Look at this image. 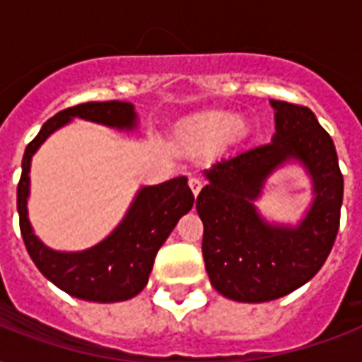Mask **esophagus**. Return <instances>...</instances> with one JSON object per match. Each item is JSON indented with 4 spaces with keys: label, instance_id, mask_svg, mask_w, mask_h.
<instances>
[{
    "label": "esophagus",
    "instance_id": "obj_1",
    "mask_svg": "<svg viewBox=\"0 0 362 362\" xmlns=\"http://www.w3.org/2000/svg\"><path fill=\"white\" fill-rule=\"evenodd\" d=\"M189 187H192L193 195L197 197L199 192L203 189V180H201V178H197V176H192V178H189Z\"/></svg>",
    "mask_w": 362,
    "mask_h": 362
}]
</instances>
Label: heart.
Wrapping results in <instances>:
<instances>
[{"mask_svg": "<svg viewBox=\"0 0 362 362\" xmlns=\"http://www.w3.org/2000/svg\"><path fill=\"white\" fill-rule=\"evenodd\" d=\"M242 129V124L229 112H206L187 125V133L201 142H216L231 131Z\"/></svg>", "mask_w": 362, "mask_h": 362, "instance_id": "heart-1", "label": "heart"}]
</instances>
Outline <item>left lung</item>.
<instances>
[{"label":"left lung","instance_id":"obj_1","mask_svg":"<svg viewBox=\"0 0 362 362\" xmlns=\"http://www.w3.org/2000/svg\"><path fill=\"white\" fill-rule=\"evenodd\" d=\"M276 133L203 170L197 197L203 257L210 284L238 303L286 297L314 278L329 257L344 197V178L331 135L308 107L270 101ZM298 160L313 178L315 203L298 226L269 224L255 209L264 182L278 166Z\"/></svg>","mask_w":362,"mask_h":362}]
</instances>
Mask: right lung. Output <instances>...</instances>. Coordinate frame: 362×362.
Returning a JSON list of instances; mask_svg holds the SVG:
<instances>
[{
  "label": "right lung",
  "instance_id": "add662e5",
  "mask_svg": "<svg viewBox=\"0 0 362 362\" xmlns=\"http://www.w3.org/2000/svg\"><path fill=\"white\" fill-rule=\"evenodd\" d=\"M73 118L125 131L136 127L135 107L125 101L82 103L52 116L25 146L22 158V176L16 192L20 233L37 269L62 291L92 303H120L146 287L156 253L182 216L192 210L195 197L186 176L158 186H144L136 192L124 220L99 244L82 252H56L45 246L35 237L28 218L31 158L54 131Z\"/></svg>",
  "mask_w": 362,
  "mask_h": 362
}]
</instances>
